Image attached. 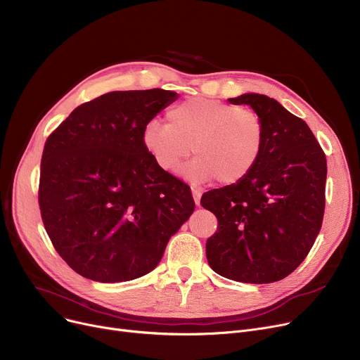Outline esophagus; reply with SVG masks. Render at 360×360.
Here are the masks:
<instances>
[{
	"label": "esophagus",
	"mask_w": 360,
	"mask_h": 360,
	"mask_svg": "<svg viewBox=\"0 0 360 360\" xmlns=\"http://www.w3.org/2000/svg\"><path fill=\"white\" fill-rule=\"evenodd\" d=\"M193 197H194L195 204L198 205V204H200V200H201V191L197 190V188H193Z\"/></svg>",
	"instance_id": "esophagus-1"
}]
</instances>
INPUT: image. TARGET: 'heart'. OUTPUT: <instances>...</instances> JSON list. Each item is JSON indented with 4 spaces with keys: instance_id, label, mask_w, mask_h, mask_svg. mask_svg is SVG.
<instances>
[{
    "instance_id": "b5f03b06",
    "label": "heart",
    "mask_w": 360,
    "mask_h": 360,
    "mask_svg": "<svg viewBox=\"0 0 360 360\" xmlns=\"http://www.w3.org/2000/svg\"><path fill=\"white\" fill-rule=\"evenodd\" d=\"M167 121H148L143 144L169 174L176 172L193 148L195 159L181 170L191 184L213 178L223 185L240 182L252 172L266 141L259 113L216 99L184 101L167 110Z\"/></svg>"
}]
</instances>
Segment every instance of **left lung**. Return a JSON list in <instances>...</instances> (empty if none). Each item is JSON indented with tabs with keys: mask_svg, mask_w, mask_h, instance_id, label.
Listing matches in <instances>:
<instances>
[{
	"mask_svg": "<svg viewBox=\"0 0 360 360\" xmlns=\"http://www.w3.org/2000/svg\"><path fill=\"white\" fill-rule=\"evenodd\" d=\"M229 102L259 113L266 141L247 178L201 197L219 223L205 243L207 261L235 281H278L300 266L321 231L326 153L307 122L277 101L245 93Z\"/></svg>",
	"mask_w": 360,
	"mask_h": 360,
	"instance_id": "8db88e82",
	"label": "left lung"
}]
</instances>
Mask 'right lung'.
<instances>
[{"instance_id":"add662e5","label":"right lung","mask_w":360,"mask_h":360,"mask_svg":"<svg viewBox=\"0 0 360 360\" xmlns=\"http://www.w3.org/2000/svg\"><path fill=\"white\" fill-rule=\"evenodd\" d=\"M176 96L110 91L75 108L46 139L41 216L55 251L80 276L117 283L150 273L193 214L190 186L143 144L146 124Z\"/></svg>"}]
</instances>
